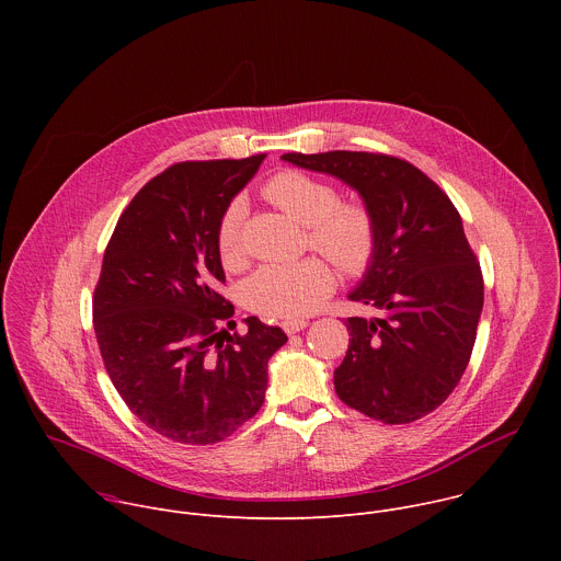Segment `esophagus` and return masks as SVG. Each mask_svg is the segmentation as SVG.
I'll return each mask as SVG.
<instances>
[{
  "label": "esophagus",
  "instance_id": "34e87169",
  "mask_svg": "<svg viewBox=\"0 0 561 561\" xmlns=\"http://www.w3.org/2000/svg\"><path fill=\"white\" fill-rule=\"evenodd\" d=\"M308 327L306 319H286V322H282V329L288 333V335H295L299 331H304Z\"/></svg>",
  "mask_w": 561,
  "mask_h": 561
}]
</instances>
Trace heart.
Listing matches in <instances>:
<instances>
[{
	"label": "heart",
	"instance_id": "1",
	"mask_svg": "<svg viewBox=\"0 0 561 561\" xmlns=\"http://www.w3.org/2000/svg\"><path fill=\"white\" fill-rule=\"evenodd\" d=\"M264 197L308 228V242L327 255L344 275H362L375 255L377 226L362 202H340L333 184L301 171H282L264 188ZM244 202L234 199L217 224V251L224 264L242 260ZM335 288L333 268L319 257L293 264H266L244 284L247 304L275 319H293L312 312Z\"/></svg>",
	"mask_w": 561,
	"mask_h": 561
}]
</instances>
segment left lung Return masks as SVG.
Returning a JSON list of instances; mask_svg holds the SVG:
<instances>
[{
	"label": "left lung",
	"instance_id": "8db88e82",
	"mask_svg": "<svg viewBox=\"0 0 561 561\" xmlns=\"http://www.w3.org/2000/svg\"><path fill=\"white\" fill-rule=\"evenodd\" d=\"M284 162L327 173L359 193L377 247L348 293L379 317H348L351 344L335 370L342 402L383 424L433 413L461 379L484 306V279L461 217L420 169L379 152H286Z\"/></svg>",
	"mask_w": 561,
	"mask_h": 561
}]
</instances>
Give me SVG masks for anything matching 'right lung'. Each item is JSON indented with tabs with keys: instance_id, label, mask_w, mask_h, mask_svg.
I'll return each instance as SVG.
<instances>
[{
	"instance_id": "obj_1",
	"label": "right lung",
	"mask_w": 561,
	"mask_h": 561,
	"mask_svg": "<svg viewBox=\"0 0 561 561\" xmlns=\"http://www.w3.org/2000/svg\"><path fill=\"white\" fill-rule=\"evenodd\" d=\"M264 157L167 169L126 206L104 253L93 297L104 366L133 415L180 444L221 442L251 420L288 342L257 317L247 335L221 329L234 308L217 293V224Z\"/></svg>"
}]
</instances>
